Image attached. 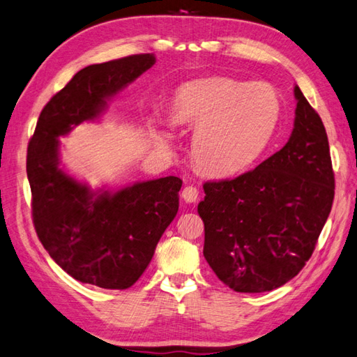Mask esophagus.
I'll return each instance as SVG.
<instances>
[{
    "label": "esophagus",
    "mask_w": 357,
    "mask_h": 357,
    "mask_svg": "<svg viewBox=\"0 0 357 357\" xmlns=\"http://www.w3.org/2000/svg\"><path fill=\"white\" fill-rule=\"evenodd\" d=\"M182 199L187 204H193L197 201V196H199V190L195 185H187L184 190H182Z\"/></svg>",
    "instance_id": "esophagus-1"
}]
</instances>
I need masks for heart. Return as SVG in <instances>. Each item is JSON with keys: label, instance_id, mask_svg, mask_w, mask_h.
Returning <instances> with one entry per match:
<instances>
[{"label": "heart", "instance_id": "obj_1", "mask_svg": "<svg viewBox=\"0 0 357 357\" xmlns=\"http://www.w3.org/2000/svg\"><path fill=\"white\" fill-rule=\"evenodd\" d=\"M281 102L268 84L201 79L182 85L173 98V119L196 128L192 158L216 176L250 167L266 151L280 119Z\"/></svg>", "mask_w": 357, "mask_h": 357}]
</instances>
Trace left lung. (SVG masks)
<instances>
[{
  "instance_id": "left-lung-1",
  "label": "left lung",
  "mask_w": 357,
  "mask_h": 357,
  "mask_svg": "<svg viewBox=\"0 0 357 357\" xmlns=\"http://www.w3.org/2000/svg\"><path fill=\"white\" fill-rule=\"evenodd\" d=\"M286 146L251 172L204 184V257L236 292H268L298 275L318 242L335 197L326 128L295 86Z\"/></svg>"
}]
</instances>
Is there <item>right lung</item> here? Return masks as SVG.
Wrapping results in <instances>:
<instances>
[{
    "mask_svg": "<svg viewBox=\"0 0 357 357\" xmlns=\"http://www.w3.org/2000/svg\"><path fill=\"white\" fill-rule=\"evenodd\" d=\"M153 63L155 56L149 53L80 70L44 106L30 138L33 225L50 257L82 283L130 287L178 213L182 181L176 176L137 182L117 192H93L59 165V137L100 117L107 98Z\"/></svg>",
    "mask_w": 357,
    "mask_h": 357,
    "instance_id": "obj_1",
    "label": "right lung"
}]
</instances>
